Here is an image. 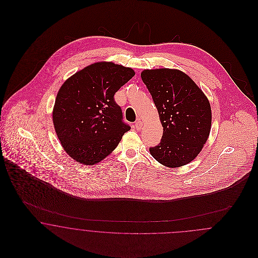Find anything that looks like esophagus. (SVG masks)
<instances>
[{"instance_id": "obj_1", "label": "esophagus", "mask_w": 258, "mask_h": 258, "mask_svg": "<svg viewBox=\"0 0 258 258\" xmlns=\"http://www.w3.org/2000/svg\"><path fill=\"white\" fill-rule=\"evenodd\" d=\"M141 127H142V122H141L140 120H137V121L135 122V128H136L137 131H140Z\"/></svg>"}]
</instances>
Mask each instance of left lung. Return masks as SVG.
Instances as JSON below:
<instances>
[{"instance_id":"obj_1","label":"left lung","mask_w":258,"mask_h":258,"mask_svg":"<svg viewBox=\"0 0 258 258\" xmlns=\"http://www.w3.org/2000/svg\"><path fill=\"white\" fill-rule=\"evenodd\" d=\"M141 78L160 115L163 134L150 153L167 167L195 160L208 139L212 113L208 98L189 76L178 70H145Z\"/></svg>"}]
</instances>
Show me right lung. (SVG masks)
Listing matches in <instances>:
<instances>
[{
  "mask_svg": "<svg viewBox=\"0 0 258 258\" xmlns=\"http://www.w3.org/2000/svg\"><path fill=\"white\" fill-rule=\"evenodd\" d=\"M131 68L99 61L74 74L61 85L53 109V123L64 151L81 164L93 165L118 146L131 126L114 99L131 80Z\"/></svg>",
  "mask_w": 258,
  "mask_h": 258,
  "instance_id": "1",
  "label": "right lung"
}]
</instances>
